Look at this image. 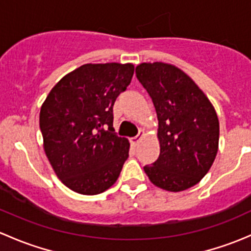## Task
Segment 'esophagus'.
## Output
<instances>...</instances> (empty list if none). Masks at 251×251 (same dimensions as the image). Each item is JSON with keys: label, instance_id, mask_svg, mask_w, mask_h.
Masks as SVG:
<instances>
[{"label": "esophagus", "instance_id": "1", "mask_svg": "<svg viewBox=\"0 0 251 251\" xmlns=\"http://www.w3.org/2000/svg\"><path fill=\"white\" fill-rule=\"evenodd\" d=\"M144 135H146V132H144L143 130H141L140 133H138V135L136 136V137L131 138V143H132V144H137L138 142H140V141L142 140V138L144 137Z\"/></svg>", "mask_w": 251, "mask_h": 251}]
</instances>
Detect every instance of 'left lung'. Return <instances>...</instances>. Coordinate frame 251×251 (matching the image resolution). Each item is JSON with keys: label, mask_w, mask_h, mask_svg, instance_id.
<instances>
[{"label": "left lung", "mask_w": 251, "mask_h": 251, "mask_svg": "<svg viewBox=\"0 0 251 251\" xmlns=\"http://www.w3.org/2000/svg\"><path fill=\"white\" fill-rule=\"evenodd\" d=\"M151 97L159 120L160 154L144 166L151 182L169 192L196 186L211 168L219 151L220 124L214 105L183 70L163 62L136 67Z\"/></svg>", "instance_id": "left-lung-1"}]
</instances>
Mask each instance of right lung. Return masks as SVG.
I'll list each match as a JSON object with an SVG mask.
<instances>
[{
	"label": "right lung",
	"mask_w": 251,
	"mask_h": 251,
	"mask_svg": "<svg viewBox=\"0 0 251 251\" xmlns=\"http://www.w3.org/2000/svg\"><path fill=\"white\" fill-rule=\"evenodd\" d=\"M133 72L131 63L83 64L60 78L42 103L45 153L58 178L76 193H102L121 173L130 142L113 132V105Z\"/></svg>",
	"instance_id": "right-lung-1"
}]
</instances>
